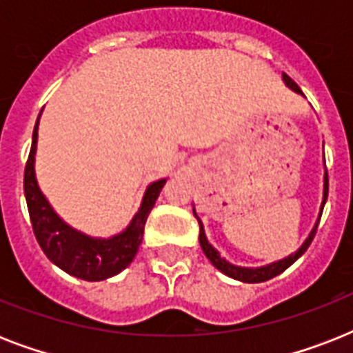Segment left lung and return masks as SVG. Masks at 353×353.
I'll list each match as a JSON object with an SVG mask.
<instances>
[{
	"label": "left lung",
	"mask_w": 353,
	"mask_h": 353,
	"mask_svg": "<svg viewBox=\"0 0 353 353\" xmlns=\"http://www.w3.org/2000/svg\"><path fill=\"white\" fill-rule=\"evenodd\" d=\"M282 79H284V82L288 84V88H291L293 91H296V93H301L302 91L301 88L293 82V80L288 77V74H282ZM326 198H328V172L324 174V194H323V205H321V214H323V209H324V203H326ZM321 214H319V220H321ZM194 216H196V210H194ZM198 218V216H196ZM319 220L317 223H315V227L312 229V232H310V236L306 238V241L302 243L301 249L296 252H293V254H290L288 258H284V260H279V262H273L269 263V265H263V268H238V265H232V263H229L225 260V258L220 256V252L216 251L214 247L210 245L209 240H207V236H205V229H203V223L199 221L198 218V223H199V245H201V249H203L205 256L209 258L210 263L214 265L216 269H220L221 273L227 274V276H231V279L234 280H240V282H247V284H256V282H265V280L273 279V276H276V274L284 273L285 269L290 268L291 263H295L299 258L306 252V249L310 247V243H312V240L315 238V232H317V227H319Z\"/></svg>",
	"instance_id": "obj_1"
}]
</instances>
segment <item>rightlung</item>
I'll use <instances>...</instances> for the list:
<instances>
[{
	"label": "right lung",
	"mask_w": 353,
	"mask_h": 353,
	"mask_svg": "<svg viewBox=\"0 0 353 353\" xmlns=\"http://www.w3.org/2000/svg\"><path fill=\"white\" fill-rule=\"evenodd\" d=\"M36 141H38V121H36L34 132H32L29 159L25 165L23 190L32 231H34L41 251L46 252V256L54 265L77 279L97 282V280H106L119 274L122 269H126L132 263L137 254L139 245L143 241L146 218H148L150 210L154 209L155 199L159 198L161 188L165 187L166 179H159L146 188L141 209L133 216L132 223L126 227V231H122L121 234L113 236V238H108V240L91 238L88 234H82L80 231H74L68 223H63L57 212L51 209L46 196L41 194L34 176Z\"/></svg>",
	"instance_id": "right-lung-1"
}]
</instances>
